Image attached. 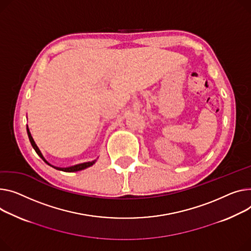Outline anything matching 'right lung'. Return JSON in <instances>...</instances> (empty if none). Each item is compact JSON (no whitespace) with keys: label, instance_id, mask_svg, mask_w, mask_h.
Segmentation results:
<instances>
[{"label":"right lung","instance_id":"obj_1","mask_svg":"<svg viewBox=\"0 0 251 251\" xmlns=\"http://www.w3.org/2000/svg\"><path fill=\"white\" fill-rule=\"evenodd\" d=\"M27 133H28V137H29V140H30V142H31V145L33 146V148H34V150L36 151V153L47 163V164H49L45 159H44V157H43V155L41 154V152H40V150H39V148L37 147V145L35 144V142H34V140H33V138H32V136H31V133H30V131H29V129H28V127H27ZM96 162V160H93V161H89V162H83V163H79V164H76V165H74V166H70V168H56V166H53V165H51V164H49V165H51L52 168H54V169H56V170H58V171H62V172H66V173H74V172H78V171H81V170H85V169H87V168H89V166H91V165H93L94 163Z\"/></svg>","mask_w":251,"mask_h":251}]
</instances>
